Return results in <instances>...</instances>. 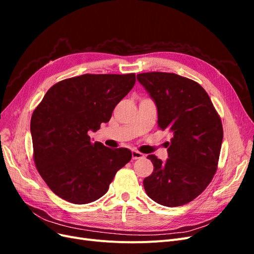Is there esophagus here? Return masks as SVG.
I'll use <instances>...</instances> for the list:
<instances>
[{"label": "esophagus", "instance_id": "esophagus-1", "mask_svg": "<svg viewBox=\"0 0 254 254\" xmlns=\"http://www.w3.org/2000/svg\"><path fill=\"white\" fill-rule=\"evenodd\" d=\"M144 158V155L142 152L137 151V150H132V159L136 160V159H142Z\"/></svg>", "mask_w": 254, "mask_h": 254}]
</instances>
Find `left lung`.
<instances>
[{"mask_svg": "<svg viewBox=\"0 0 254 254\" xmlns=\"http://www.w3.org/2000/svg\"><path fill=\"white\" fill-rule=\"evenodd\" d=\"M158 108V126L173 133L165 163L149 155L153 172L143 181L146 194L165 206L194 200L217 171L224 129L211 98L198 82L174 73L136 76Z\"/></svg>", "mask_w": 254, "mask_h": 254, "instance_id": "1", "label": "left lung"}]
</instances>
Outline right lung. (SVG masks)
I'll use <instances>...</instances> for the list:
<instances>
[{
	"label": "right lung",
	"mask_w": 254,
	"mask_h": 254,
	"mask_svg": "<svg viewBox=\"0 0 254 254\" xmlns=\"http://www.w3.org/2000/svg\"><path fill=\"white\" fill-rule=\"evenodd\" d=\"M135 82V74H83L54 84L30 120L34 161L48 187L75 204L104 196L115 174L131 160L127 148L111 149L88 132L109 122Z\"/></svg>",
	"instance_id": "1"
}]
</instances>
